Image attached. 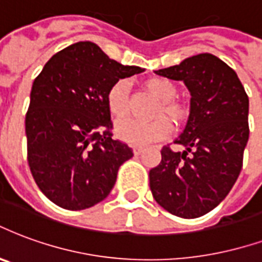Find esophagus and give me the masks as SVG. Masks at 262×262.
I'll return each instance as SVG.
<instances>
[{"label": "esophagus", "instance_id": "34e87169", "mask_svg": "<svg viewBox=\"0 0 262 262\" xmlns=\"http://www.w3.org/2000/svg\"><path fill=\"white\" fill-rule=\"evenodd\" d=\"M133 152H135V154H136V156H139V154H141V152H143V148H141V147H133Z\"/></svg>", "mask_w": 262, "mask_h": 262}]
</instances>
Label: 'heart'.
<instances>
[{"instance_id": "b5f03b06", "label": "heart", "mask_w": 262, "mask_h": 262, "mask_svg": "<svg viewBox=\"0 0 262 262\" xmlns=\"http://www.w3.org/2000/svg\"><path fill=\"white\" fill-rule=\"evenodd\" d=\"M147 90L162 101L157 115H166L172 121L182 122L186 118V108L179 102L172 101L175 98L176 87L173 83L164 77H151L146 82ZM106 104L114 116L123 118L129 112V83L121 79L111 86ZM172 126L165 118L152 122H140L136 119H125L116 125V135L126 143L135 146H147L152 141L169 136Z\"/></svg>"}]
</instances>
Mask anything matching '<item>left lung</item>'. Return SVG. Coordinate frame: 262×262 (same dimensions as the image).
I'll return each instance as SVG.
<instances>
[{"label":"left lung","instance_id":"1","mask_svg":"<svg viewBox=\"0 0 262 262\" xmlns=\"http://www.w3.org/2000/svg\"><path fill=\"white\" fill-rule=\"evenodd\" d=\"M185 83L190 114L175 144L161 150L160 165L150 170V189L170 214L191 220L214 210L239 176L249 140V97L236 72L212 54L186 58L154 71Z\"/></svg>","mask_w":262,"mask_h":262}]
</instances>
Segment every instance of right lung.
I'll use <instances>...</instances> for the list:
<instances>
[{
  "label": "right lung",
  "mask_w": 262,
  "mask_h": 262,
  "mask_svg": "<svg viewBox=\"0 0 262 262\" xmlns=\"http://www.w3.org/2000/svg\"><path fill=\"white\" fill-rule=\"evenodd\" d=\"M141 72L111 59L94 42L79 41L50 58L34 79L25 122L28 161L54 204L86 210L111 193L133 151L112 139L106 96L119 79Z\"/></svg>",
  "instance_id": "obj_1"
}]
</instances>
